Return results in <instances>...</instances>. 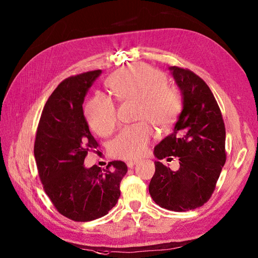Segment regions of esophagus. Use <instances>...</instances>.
<instances>
[{"instance_id": "obj_1", "label": "esophagus", "mask_w": 258, "mask_h": 258, "mask_svg": "<svg viewBox=\"0 0 258 258\" xmlns=\"http://www.w3.org/2000/svg\"><path fill=\"white\" fill-rule=\"evenodd\" d=\"M136 163H138V161H136V160H131V161H127V163H126V165H127V167L132 168Z\"/></svg>"}]
</instances>
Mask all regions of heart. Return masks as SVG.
I'll return each mask as SVG.
<instances>
[{"label":"heart","mask_w":258,"mask_h":258,"mask_svg":"<svg viewBox=\"0 0 258 258\" xmlns=\"http://www.w3.org/2000/svg\"><path fill=\"white\" fill-rule=\"evenodd\" d=\"M107 85L122 101H138V118L149 119L157 127L171 126L180 111L177 92L166 86L164 75L145 64H133L118 70L107 79ZM91 128L101 136H107L117 125L116 108L111 98L96 95L85 107ZM153 130L146 120L127 126L118 134L111 146L115 157L133 160L144 155Z\"/></svg>","instance_id":"obj_1"}]
</instances>
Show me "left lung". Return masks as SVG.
Returning <instances> with one entry per match:
<instances>
[{
    "label": "left lung",
    "mask_w": 258,
    "mask_h": 258,
    "mask_svg": "<svg viewBox=\"0 0 258 258\" xmlns=\"http://www.w3.org/2000/svg\"><path fill=\"white\" fill-rule=\"evenodd\" d=\"M182 94L183 108L172 134L154 147L157 160L177 157L179 168L172 171L155 162L149 186L157 205L186 212L204 205L215 189L226 161L225 125L212 91L189 70L168 68Z\"/></svg>",
    "instance_id": "obj_1"
}]
</instances>
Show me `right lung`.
<instances>
[{"mask_svg":"<svg viewBox=\"0 0 258 258\" xmlns=\"http://www.w3.org/2000/svg\"><path fill=\"white\" fill-rule=\"evenodd\" d=\"M102 71L64 80L48 97L38 123L34 157L41 182L53 205L75 222L100 218L116 205L127 172L122 161L106 168L85 167L87 152L97 149L83 112L84 98Z\"/></svg>","mask_w":258,"mask_h":258,"instance_id":"obj_1","label":"right lung"}]
</instances>
